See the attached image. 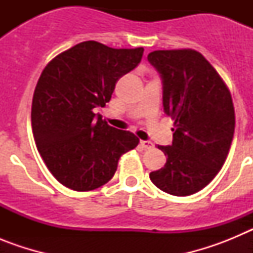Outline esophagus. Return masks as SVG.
<instances>
[{"mask_svg": "<svg viewBox=\"0 0 253 253\" xmlns=\"http://www.w3.org/2000/svg\"><path fill=\"white\" fill-rule=\"evenodd\" d=\"M139 144H140V146H142L143 149H151V148H153V143L149 142V140H140Z\"/></svg>", "mask_w": 253, "mask_h": 253, "instance_id": "34e87169", "label": "esophagus"}]
</instances>
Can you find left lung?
I'll use <instances>...</instances> for the list:
<instances>
[{
  "instance_id": "obj_1",
  "label": "left lung",
  "mask_w": 253,
  "mask_h": 253,
  "mask_svg": "<svg viewBox=\"0 0 253 253\" xmlns=\"http://www.w3.org/2000/svg\"><path fill=\"white\" fill-rule=\"evenodd\" d=\"M148 60L161 73L163 109L175 131L172 146H158L166 165L149 178L165 193L191 195L215 177L231 148L236 126L231 92L194 49L154 50Z\"/></svg>"
}]
</instances>
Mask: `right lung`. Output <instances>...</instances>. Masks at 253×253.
Masks as SVG:
<instances>
[{"instance_id": "obj_1", "label": "right lung", "mask_w": 253, "mask_h": 253, "mask_svg": "<svg viewBox=\"0 0 253 253\" xmlns=\"http://www.w3.org/2000/svg\"><path fill=\"white\" fill-rule=\"evenodd\" d=\"M143 51L88 40L62 51L40 75L31 104L33 134L50 173L68 189L105 185L119 158L138 146L133 133L107 125L93 110L110 101L118 80L138 66Z\"/></svg>"}]
</instances>
